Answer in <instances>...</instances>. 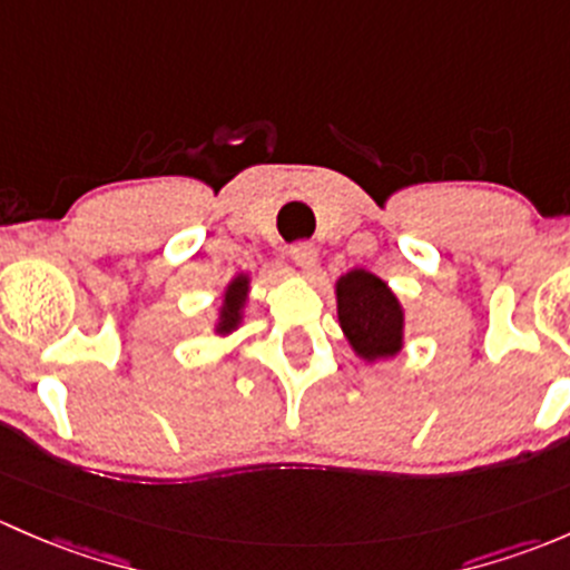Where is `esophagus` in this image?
<instances>
[{
    "instance_id": "esophagus-1",
    "label": "esophagus",
    "mask_w": 570,
    "mask_h": 570,
    "mask_svg": "<svg viewBox=\"0 0 570 570\" xmlns=\"http://www.w3.org/2000/svg\"><path fill=\"white\" fill-rule=\"evenodd\" d=\"M291 261L296 263L302 272H313L315 263H318V249L313 244L302 242V244H293L291 246Z\"/></svg>"
}]
</instances>
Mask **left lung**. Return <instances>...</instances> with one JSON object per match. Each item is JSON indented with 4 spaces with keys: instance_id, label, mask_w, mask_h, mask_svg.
Segmentation results:
<instances>
[{
    "instance_id": "1",
    "label": "left lung",
    "mask_w": 570,
    "mask_h": 570,
    "mask_svg": "<svg viewBox=\"0 0 570 570\" xmlns=\"http://www.w3.org/2000/svg\"><path fill=\"white\" fill-rule=\"evenodd\" d=\"M337 324L351 351L367 365L392 360L406 345V309L390 285L367 268H351L334 283Z\"/></svg>"
}]
</instances>
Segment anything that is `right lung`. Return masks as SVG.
I'll return each instance as SVG.
<instances>
[{
  "label": "right lung",
  "mask_w": 570,
  "mask_h": 570,
  "mask_svg": "<svg viewBox=\"0 0 570 570\" xmlns=\"http://www.w3.org/2000/svg\"><path fill=\"white\" fill-rule=\"evenodd\" d=\"M249 291H252V274L238 272L236 277H230V283H227L225 291H222V304L216 307L214 328H210L216 337H227V334H233L236 328L244 326Z\"/></svg>",
  "instance_id": "1"
}]
</instances>
